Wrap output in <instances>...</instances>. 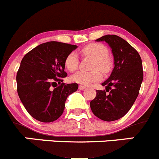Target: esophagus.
Segmentation results:
<instances>
[{
  "label": "esophagus",
  "instance_id": "obj_1",
  "mask_svg": "<svg viewBox=\"0 0 159 159\" xmlns=\"http://www.w3.org/2000/svg\"><path fill=\"white\" fill-rule=\"evenodd\" d=\"M85 86L84 85H79L78 86V89H80V90H84V89H85Z\"/></svg>",
  "mask_w": 159,
  "mask_h": 159
}]
</instances>
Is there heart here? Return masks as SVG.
Listing matches in <instances>:
<instances>
[{"instance_id": "obj_1", "label": "heart", "mask_w": 159, "mask_h": 159, "mask_svg": "<svg viewBox=\"0 0 159 159\" xmlns=\"http://www.w3.org/2000/svg\"><path fill=\"white\" fill-rule=\"evenodd\" d=\"M82 56L93 58L92 71H78L70 77L72 81L81 84H91L102 79L103 74H107L112 68V61L108 56L109 50L106 46L101 43H90L85 46L81 50ZM64 65L69 71H75L79 65L78 55L75 52H71L66 57L64 60Z\"/></svg>"}]
</instances>
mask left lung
I'll list each match as a JSON object with an SVG mask.
<instances>
[{"instance_id":"8db88e82","label":"left lung","mask_w":159,"mask_h":159,"mask_svg":"<svg viewBox=\"0 0 159 159\" xmlns=\"http://www.w3.org/2000/svg\"><path fill=\"white\" fill-rule=\"evenodd\" d=\"M96 41H105L112 49L114 68L110 76L102 83L106 90H97L90 102L94 115L104 121H114L127 114L134 103L143 81L142 61L130 44L116 35H103Z\"/></svg>"}]
</instances>
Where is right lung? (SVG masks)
<instances>
[{
	"instance_id": "obj_1",
	"label": "right lung",
	"mask_w": 159,
	"mask_h": 159,
	"mask_svg": "<svg viewBox=\"0 0 159 159\" xmlns=\"http://www.w3.org/2000/svg\"><path fill=\"white\" fill-rule=\"evenodd\" d=\"M77 46L51 41L37 46L22 58L17 72V92L27 112L37 120L50 123L63 114L67 96L78 89L63 78L66 57ZM57 82L59 86L52 89Z\"/></svg>"
}]
</instances>
